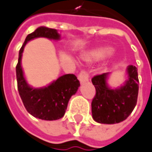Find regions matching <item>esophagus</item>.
Segmentation results:
<instances>
[{
  "instance_id": "34e87169",
  "label": "esophagus",
  "mask_w": 152,
  "mask_h": 152,
  "mask_svg": "<svg viewBox=\"0 0 152 152\" xmlns=\"http://www.w3.org/2000/svg\"><path fill=\"white\" fill-rule=\"evenodd\" d=\"M78 79L81 82H85L89 80V74L86 71H81L78 75Z\"/></svg>"
}]
</instances>
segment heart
Returning <instances> with one entry per match:
<instances>
[{"instance_id":"obj_1","label":"heart","mask_w":152,"mask_h":152,"mask_svg":"<svg viewBox=\"0 0 152 152\" xmlns=\"http://www.w3.org/2000/svg\"><path fill=\"white\" fill-rule=\"evenodd\" d=\"M112 53V50L108 47H102V48H98L96 49L93 51H92L89 55H88V58L90 60H97L106 57L108 55H110Z\"/></svg>"}]
</instances>
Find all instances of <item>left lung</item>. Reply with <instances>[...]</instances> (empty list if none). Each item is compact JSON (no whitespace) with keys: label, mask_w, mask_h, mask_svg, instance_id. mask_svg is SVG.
Returning <instances> with one entry per match:
<instances>
[{"label":"left lung","mask_w":152,"mask_h":152,"mask_svg":"<svg viewBox=\"0 0 152 152\" xmlns=\"http://www.w3.org/2000/svg\"><path fill=\"white\" fill-rule=\"evenodd\" d=\"M126 71L128 80L118 89H110L107 86L108 72L92 78L96 89L92 102V118L97 123H120L134 110L138 97V72L134 66H129Z\"/></svg>","instance_id":"left-lung-1"}]
</instances>
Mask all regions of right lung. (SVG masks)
Returning <instances> with one entry per match:
<instances>
[{"label": "right lung", "instance_id": "add662e5", "mask_svg": "<svg viewBox=\"0 0 152 152\" xmlns=\"http://www.w3.org/2000/svg\"><path fill=\"white\" fill-rule=\"evenodd\" d=\"M39 37L60 39V34L56 29L45 27H39L27 36L19 50L18 62L16 66L18 89L24 107L31 115L44 120H56L64 116L68 102L80 86V81L74 74H66L43 88L28 86L21 66L22 54L28 41Z\"/></svg>", "mask_w": 152, "mask_h": 152}]
</instances>
